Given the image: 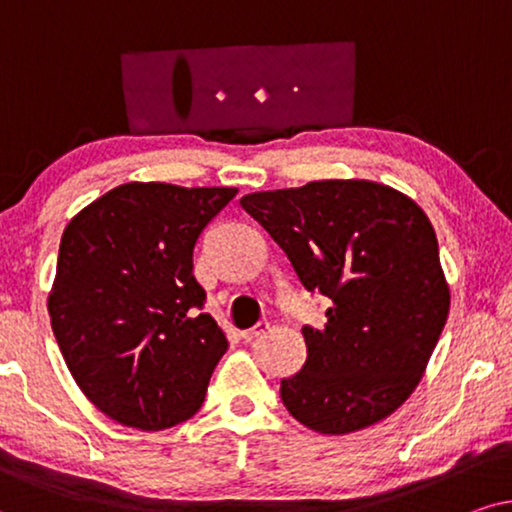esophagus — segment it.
Segmentation results:
<instances>
[{
    "instance_id": "1",
    "label": "esophagus",
    "mask_w": 512,
    "mask_h": 512,
    "mask_svg": "<svg viewBox=\"0 0 512 512\" xmlns=\"http://www.w3.org/2000/svg\"><path fill=\"white\" fill-rule=\"evenodd\" d=\"M267 330H269L267 320H260V323L248 327V330H241V339H243V342H250V339L264 335V332H267Z\"/></svg>"
}]
</instances>
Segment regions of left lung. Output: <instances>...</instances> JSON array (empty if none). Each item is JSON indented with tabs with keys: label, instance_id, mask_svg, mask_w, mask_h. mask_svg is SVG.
Wrapping results in <instances>:
<instances>
[{
	"label": "left lung",
	"instance_id": "obj_1",
	"mask_svg": "<svg viewBox=\"0 0 512 512\" xmlns=\"http://www.w3.org/2000/svg\"><path fill=\"white\" fill-rule=\"evenodd\" d=\"M306 290L330 297L304 325L306 363L281 400L311 431L344 435L410 398L449 313L438 238L410 196L370 180H318L241 199Z\"/></svg>",
	"mask_w": 512,
	"mask_h": 512
}]
</instances>
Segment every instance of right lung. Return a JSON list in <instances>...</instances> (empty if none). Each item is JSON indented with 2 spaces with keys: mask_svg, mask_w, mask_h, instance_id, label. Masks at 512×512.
<instances>
[{
  "mask_svg": "<svg viewBox=\"0 0 512 512\" xmlns=\"http://www.w3.org/2000/svg\"><path fill=\"white\" fill-rule=\"evenodd\" d=\"M234 187L128 182L67 224L49 316L74 381L109 419L163 431L194 417L227 337L194 278V245Z\"/></svg>",
  "mask_w": 512,
  "mask_h": 512,
  "instance_id": "add662e5",
  "label": "right lung"
}]
</instances>
